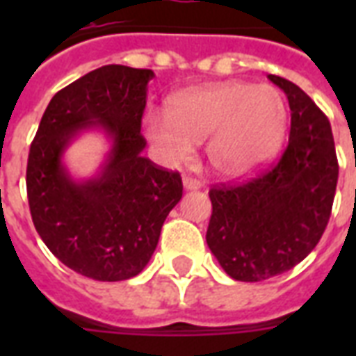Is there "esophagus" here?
I'll return each mask as SVG.
<instances>
[{
  "label": "esophagus",
  "mask_w": 356,
  "mask_h": 356,
  "mask_svg": "<svg viewBox=\"0 0 356 356\" xmlns=\"http://www.w3.org/2000/svg\"><path fill=\"white\" fill-rule=\"evenodd\" d=\"M183 186H184V188H186V190H200L201 186H203V184H201L200 179L188 177V175H186V177L183 179Z\"/></svg>",
  "instance_id": "esophagus-1"
}]
</instances>
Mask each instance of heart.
Wrapping results in <instances>:
<instances>
[{
	"label": "heart",
	"instance_id": "1",
	"mask_svg": "<svg viewBox=\"0 0 356 356\" xmlns=\"http://www.w3.org/2000/svg\"><path fill=\"white\" fill-rule=\"evenodd\" d=\"M288 127V107L277 88L229 81L179 92L166 113L144 116L147 138L168 162L190 159L194 144L209 140L214 172L227 179L253 175L279 153Z\"/></svg>",
	"mask_w": 356,
	"mask_h": 356
}]
</instances>
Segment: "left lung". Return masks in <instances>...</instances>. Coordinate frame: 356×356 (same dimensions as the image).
Returning <instances> with one entry per match:
<instances>
[{"mask_svg":"<svg viewBox=\"0 0 356 356\" xmlns=\"http://www.w3.org/2000/svg\"><path fill=\"white\" fill-rule=\"evenodd\" d=\"M288 97L290 138L275 166L238 186H214L207 243L229 277L257 282L292 270L320 242L337 192L331 123L292 81L268 75Z\"/></svg>","mask_w":356,"mask_h":356,"instance_id":"obj_1","label":"left lung"}]
</instances>
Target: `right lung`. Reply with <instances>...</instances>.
Segmentation results:
<instances>
[{"label": "right lung", "mask_w": 356, "mask_h": 356, "mask_svg": "<svg viewBox=\"0 0 356 356\" xmlns=\"http://www.w3.org/2000/svg\"><path fill=\"white\" fill-rule=\"evenodd\" d=\"M151 70L108 64L51 97L27 161L31 218L49 251L96 281L138 275L162 223L183 197V181L145 159L140 134ZM99 128L111 142L100 172L75 181L63 166L81 132Z\"/></svg>", "instance_id": "add662e5"}]
</instances>
